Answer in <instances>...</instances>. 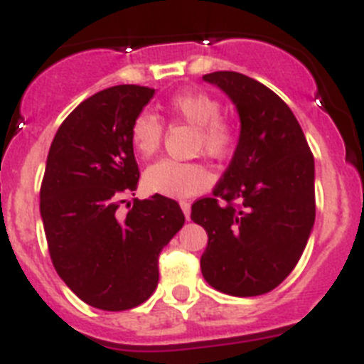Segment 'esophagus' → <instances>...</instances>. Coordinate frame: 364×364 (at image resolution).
Listing matches in <instances>:
<instances>
[{
  "label": "esophagus",
  "mask_w": 364,
  "mask_h": 364,
  "mask_svg": "<svg viewBox=\"0 0 364 364\" xmlns=\"http://www.w3.org/2000/svg\"><path fill=\"white\" fill-rule=\"evenodd\" d=\"M180 208H182V211H184L186 218H189V213H191V204H189L188 200H180Z\"/></svg>",
  "instance_id": "esophagus-1"
}]
</instances>
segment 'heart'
<instances>
[{
	"label": "heart",
	"instance_id": "heart-1",
	"mask_svg": "<svg viewBox=\"0 0 364 364\" xmlns=\"http://www.w3.org/2000/svg\"><path fill=\"white\" fill-rule=\"evenodd\" d=\"M166 111L171 117L197 127V149L213 160L228 159L239 142V127L231 118L220 114V102L198 89H184L169 96ZM164 124L153 112H140L131 124V144L140 156H151L160 147ZM151 193L164 197L186 198L204 191L211 176L198 162H178L164 159L153 164L144 175Z\"/></svg>",
	"mask_w": 364,
	"mask_h": 364
}]
</instances>
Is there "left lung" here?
I'll return each mask as SVG.
<instances>
[{
	"label": "left lung",
	"instance_id": "obj_1",
	"mask_svg": "<svg viewBox=\"0 0 364 364\" xmlns=\"http://www.w3.org/2000/svg\"><path fill=\"white\" fill-rule=\"evenodd\" d=\"M237 105L240 138L213 197L191 218L208 233L202 275L235 297L272 291L297 266L315 222L314 154L291 109L233 70L204 74Z\"/></svg>",
	"mask_w": 364,
	"mask_h": 364
}]
</instances>
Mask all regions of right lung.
I'll return each instance as SVG.
<instances>
[{
    "instance_id": "add662e5",
    "label": "right lung",
    "mask_w": 364,
    "mask_h": 364,
    "mask_svg": "<svg viewBox=\"0 0 364 364\" xmlns=\"http://www.w3.org/2000/svg\"><path fill=\"white\" fill-rule=\"evenodd\" d=\"M154 89L117 85L83 100L50 144L40 211L54 269L83 302L105 311L142 304L159 284V257L184 226L178 202L133 198L131 124Z\"/></svg>"
}]
</instances>
